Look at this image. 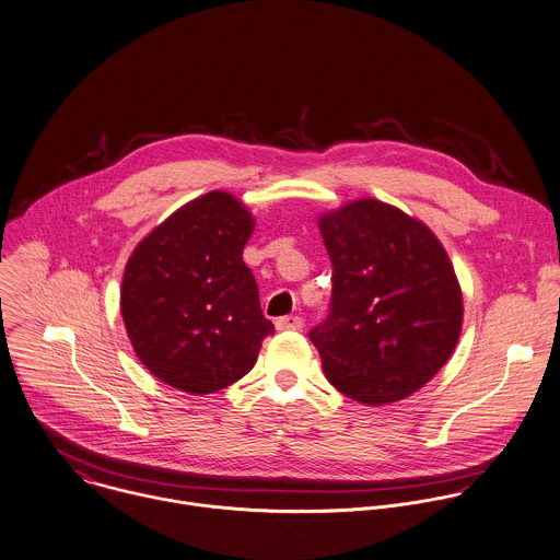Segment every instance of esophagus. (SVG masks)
Here are the masks:
<instances>
[{
    "label": "esophagus",
    "mask_w": 560,
    "mask_h": 560,
    "mask_svg": "<svg viewBox=\"0 0 560 560\" xmlns=\"http://www.w3.org/2000/svg\"><path fill=\"white\" fill-rule=\"evenodd\" d=\"M276 328L278 330H302L304 328V319L298 315H289V317H280L276 319Z\"/></svg>",
    "instance_id": "34e87169"
}]
</instances>
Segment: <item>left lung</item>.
<instances>
[{"mask_svg": "<svg viewBox=\"0 0 560 560\" xmlns=\"http://www.w3.org/2000/svg\"><path fill=\"white\" fill-rule=\"evenodd\" d=\"M319 230L332 300L308 337L328 382L368 406L412 395L447 363L463 328L447 252L425 223L372 197L322 214Z\"/></svg>", "mask_w": 560, "mask_h": 560, "instance_id": "obj_1", "label": "left lung"}]
</instances>
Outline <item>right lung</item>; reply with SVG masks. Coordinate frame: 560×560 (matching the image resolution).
Here are the masks:
<instances>
[{"mask_svg": "<svg viewBox=\"0 0 560 560\" xmlns=\"http://www.w3.org/2000/svg\"><path fill=\"white\" fill-rule=\"evenodd\" d=\"M252 212L210 190L178 208L132 252L121 317L141 363L192 395L221 390L249 372L273 324L262 315L243 247Z\"/></svg>", "mask_w": 560, "mask_h": 560, "instance_id": "obj_1", "label": "right lung"}]
</instances>
